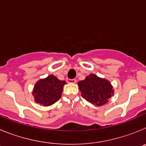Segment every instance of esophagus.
<instances>
[{"mask_svg":"<svg viewBox=\"0 0 146 146\" xmlns=\"http://www.w3.org/2000/svg\"><path fill=\"white\" fill-rule=\"evenodd\" d=\"M76 81V79H67V82L69 83H75Z\"/></svg>","mask_w":146,"mask_h":146,"instance_id":"34e87169","label":"esophagus"}]
</instances>
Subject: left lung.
<instances>
[{
	"mask_svg": "<svg viewBox=\"0 0 146 146\" xmlns=\"http://www.w3.org/2000/svg\"><path fill=\"white\" fill-rule=\"evenodd\" d=\"M82 97L96 106L106 104L113 94V87L109 81L99 78L95 74L87 76L78 82Z\"/></svg>",
	"mask_w": 146,
	"mask_h": 146,
	"instance_id": "1",
	"label": "left lung"
}]
</instances>
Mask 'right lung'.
Returning <instances> with one entry per match:
<instances>
[{
	"label": "right lung",
	"mask_w": 146,
	"mask_h": 146,
	"mask_svg": "<svg viewBox=\"0 0 146 146\" xmlns=\"http://www.w3.org/2000/svg\"><path fill=\"white\" fill-rule=\"evenodd\" d=\"M65 84V81L59 80L52 74L45 79L40 80L33 88V95L35 101L43 106L52 105L60 99Z\"/></svg>",
	"instance_id": "1"
}]
</instances>
